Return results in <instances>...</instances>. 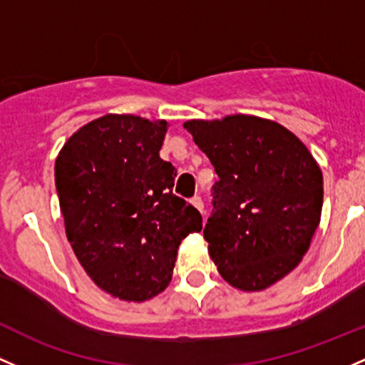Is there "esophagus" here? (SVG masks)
<instances>
[{
  "label": "esophagus",
  "mask_w": 365,
  "mask_h": 365,
  "mask_svg": "<svg viewBox=\"0 0 365 365\" xmlns=\"http://www.w3.org/2000/svg\"><path fill=\"white\" fill-rule=\"evenodd\" d=\"M192 204H194L195 207H197L199 211H201V213L204 215V202H202V199L199 197V195H195V197H192V201H190Z\"/></svg>",
  "instance_id": "obj_1"
}]
</instances>
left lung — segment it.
Segmentation results:
<instances>
[{
	"label": "left lung",
	"mask_w": 365,
	"mask_h": 365,
	"mask_svg": "<svg viewBox=\"0 0 365 365\" xmlns=\"http://www.w3.org/2000/svg\"><path fill=\"white\" fill-rule=\"evenodd\" d=\"M218 182L204 227L222 277L262 291L298 267L322 211V171L289 130L255 115L183 124Z\"/></svg>",
	"instance_id": "obj_1"
}]
</instances>
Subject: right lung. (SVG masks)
Listing matches in <instances>:
<instances>
[{"label":"right lung","mask_w":365,"mask_h":365,"mask_svg":"<svg viewBox=\"0 0 365 365\" xmlns=\"http://www.w3.org/2000/svg\"><path fill=\"white\" fill-rule=\"evenodd\" d=\"M168 123L107 114L76 131L55 163L66 234L93 282L145 302L173 275L176 250L202 216L173 194L176 170L159 158Z\"/></svg>","instance_id":"add662e5"}]
</instances>
